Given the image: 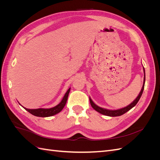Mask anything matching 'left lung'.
Instances as JSON below:
<instances>
[{
  "label": "left lung",
  "instance_id": "8db88e82",
  "mask_svg": "<svg viewBox=\"0 0 160 160\" xmlns=\"http://www.w3.org/2000/svg\"><path fill=\"white\" fill-rule=\"evenodd\" d=\"M143 71H144V79H143V86H142V90H141V91H140V93H139L138 96L137 97V98L135 99L132 103L129 104V105H128L127 107H125L123 108L117 109V110L106 109H104V108H101L99 107V106L95 105L93 103V101H92L91 99L89 98V101H90V103H91V107L93 108L95 111H98V112H99V113H100L101 114H103V115H105L110 116V117H117V116H120V115H122L126 113L127 111H128L129 110H130L131 109L133 108L134 106L138 103V102L139 101L140 98H141V96H142V95L143 93V89H144L145 81H146V74H145V69H144V68H143Z\"/></svg>",
  "mask_w": 160,
  "mask_h": 160
}]
</instances>
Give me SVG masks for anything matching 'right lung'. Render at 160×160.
<instances>
[{"label": "right lung", "mask_w": 160, "mask_h": 160, "mask_svg": "<svg viewBox=\"0 0 160 160\" xmlns=\"http://www.w3.org/2000/svg\"><path fill=\"white\" fill-rule=\"evenodd\" d=\"M71 88H69L67 91L66 92L65 95H64L63 98H62V101L60 102V103L56 105L55 107L49 108V109H43V108H39V109H30L25 108L27 111H28L32 115L37 116V117H42V118H46V117H50V116H52L54 115H56L57 113H59L61 110L63 109L65 105L67 103V98H68L69 93L70 91Z\"/></svg>", "instance_id": "right-lung-1"}]
</instances>
